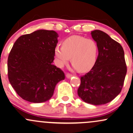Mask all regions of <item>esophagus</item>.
I'll return each instance as SVG.
<instances>
[{"instance_id":"34e87169","label":"esophagus","mask_w":133,"mask_h":133,"mask_svg":"<svg viewBox=\"0 0 133 133\" xmlns=\"http://www.w3.org/2000/svg\"><path fill=\"white\" fill-rule=\"evenodd\" d=\"M72 77V75L71 74L68 73V74H66V77L68 78V79H70V78Z\"/></svg>"}]
</instances>
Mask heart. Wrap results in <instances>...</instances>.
<instances>
[{
    "instance_id": "heart-1",
    "label": "heart",
    "mask_w": 133,
    "mask_h": 133,
    "mask_svg": "<svg viewBox=\"0 0 133 133\" xmlns=\"http://www.w3.org/2000/svg\"><path fill=\"white\" fill-rule=\"evenodd\" d=\"M54 53L56 64L59 67L68 63L71 57L74 68L85 72L90 71L95 65L98 46L92 39L73 35L64 40L62 46H56Z\"/></svg>"
}]
</instances>
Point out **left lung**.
<instances>
[{
  "label": "left lung",
  "instance_id": "obj_1",
  "mask_svg": "<svg viewBox=\"0 0 133 133\" xmlns=\"http://www.w3.org/2000/svg\"><path fill=\"white\" fill-rule=\"evenodd\" d=\"M91 35L98 56L92 69L81 77L77 94L86 103L104 105L112 101L123 88L127 72L124 50L105 32L96 30Z\"/></svg>",
  "mask_w": 133,
  "mask_h": 133
}]
</instances>
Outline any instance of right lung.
I'll use <instances>...</instances> for the list:
<instances>
[{"mask_svg":"<svg viewBox=\"0 0 133 133\" xmlns=\"http://www.w3.org/2000/svg\"><path fill=\"white\" fill-rule=\"evenodd\" d=\"M58 34L39 30L19 37L7 61L8 77L12 87L23 100L42 103L52 97L64 73L52 64Z\"/></svg>","mask_w":133,"mask_h":133,"instance_id":"1","label":"right lung"}]
</instances>
